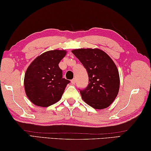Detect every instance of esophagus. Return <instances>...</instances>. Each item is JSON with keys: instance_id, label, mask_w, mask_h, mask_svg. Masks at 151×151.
I'll use <instances>...</instances> for the list:
<instances>
[{"instance_id": "1", "label": "esophagus", "mask_w": 151, "mask_h": 151, "mask_svg": "<svg viewBox=\"0 0 151 151\" xmlns=\"http://www.w3.org/2000/svg\"><path fill=\"white\" fill-rule=\"evenodd\" d=\"M75 83H76V78H73V80H71V83L73 84V85H75Z\"/></svg>"}]
</instances>
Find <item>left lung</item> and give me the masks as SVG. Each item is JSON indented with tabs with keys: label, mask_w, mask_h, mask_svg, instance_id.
I'll return each instance as SVG.
<instances>
[{
	"label": "left lung",
	"mask_w": 151,
	"mask_h": 151,
	"mask_svg": "<svg viewBox=\"0 0 151 151\" xmlns=\"http://www.w3.org/2000/svg\"><path fill=\"white\" fill-rule=\"evenodd\" d=\"M88 75L89 84L80 91L82 99L95 109L109 106L118 95L120 77L111 58L99 48H78L72 50Z\"/></svg>",
	"instance_id": "obj_1"
}]
</instances>
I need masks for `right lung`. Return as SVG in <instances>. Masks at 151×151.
Masks as SVG:
<instances>
[{"label": "right lung", "mask_w": 151, "mask_h": 151, "mask_svg": "<svg viewBox=\"0 0 151 151\" xmlns=\"http://www.w3.org/2000/svg\"><path fill=\"white\" fill-rule=\"evenodd\" d=\"M65 50L47 51L30 64L24 75L25 93L35 105L47 107L60 100L69 81L63 78L58 66L65 57Z\"/></svg>", "instance_id": "obj_1"}]
</instances>
